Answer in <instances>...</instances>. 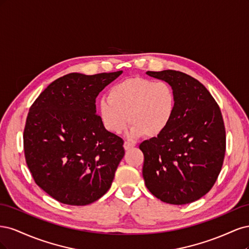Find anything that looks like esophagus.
I'll return each instance as SVG.
<instances>
[{
    "label": "esophagus",
    "instance_id": "esophagus-1",
    "mask_svg": "<svg viewBox=\"0 0 249 249\" xmlns=\"http://www.w3.org/2000/svg\"><path fill=\"white\" fill-rule=\"evenodd\" d=\"M134 143H132V142H130V141H125L124 142V149L125 150H129V149H131V148H133L134 147Z\"/></svg>",
    "mask_w": 249,
    "mask_h": 249
}]
</instances>
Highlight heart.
Here are the masks:
<instances>
[{"label":"heart","instance_id":"b5f03b06","mask_svg":"<svg viewBox=\"0 0 249 249\" xmlns=\"http://www.w3.org/2000/svg\"><path fill=\"white\" fill-rule=\"evenodd\" d=\"M176 93L166 82L132 77L112 86L108 99L97 104L105 129L112 134L123 133L132 125L134 137L154 138L167 129L176 110Z\"/></svg>","mask_w":249,"mask_h":249}]
</instances>
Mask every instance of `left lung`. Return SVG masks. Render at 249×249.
<instances>
[{"instance_id": "obj_1", "label": "left lung", "mask_w": 249, "mask_h": 249, "mask_svg": "<svg viewBox=\"0 0 249 249\" xmlns=\"http://www.w3.org/2000/svg\"><path fill=\"white\" fill-rule=\"evenodd\" d=\"M167 82L176 93V110L161 135L139 145L142 175L154 196L170 205H186L207 194L224 160L227 137L218 104L199 81L182 71H146Z\"/></svg>"}]
</instances>
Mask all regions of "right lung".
Wrapping results in <instances>:
<instances>
[{
  "label": "right lung",
  "instance_id": "obj_1",
  "mask_svg": "<svg viewBox=\"0 0 249 249\" xmlns=\"http://www.w3.org/2000/svg\"><path fill=\"white\" fill-rule=\"evenodd\" d=\"M122 73L65 74L30 107L26 163L35 183L65 205L85 206L101 198L124 156V140L105 129L95 113L96 96Z\"/></svg>",
  "mask_w": 249,
  "mask_h": 249
}]
</instances>
